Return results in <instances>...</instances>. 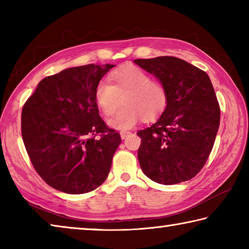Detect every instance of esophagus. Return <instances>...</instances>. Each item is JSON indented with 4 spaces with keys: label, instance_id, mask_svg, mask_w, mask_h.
Here are the masks:
<instances>
[{
    "label": "esophagus",
    "instance_id": "1",
    "mask_svg": "<svg viewBox=\"0 0 249 249\" xmlns=\"http://www.w3.org/2000/svg\"><path fill=\"white\" fill-rule=\"evenodd\" d=\"M121 134V138L122 140H124V138H126L128 136V135L130 134V132H127V130H122V132L120 133Z\"/></svg>",
    "mask_w": 249,
    "mask_h": 249
}]
</instances>
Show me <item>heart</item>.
Returning a JSON list of instances; mask_svg holds the SVG:
<instances>
[{
    "label": "heart",
    "instance_id": "1",
    "mask_svg": "<svg viewBox=\"0 0 249 249\" xmlns=\"http://www.w3.org/2000/svg\"><path fill=\"white\" fill-rule=\"evenodd\" d=\"M95 102L104 115L116 111L122 99V107L108 121L116 129H128L142 119L153 122L166 111L169 95L166 86L151 79L138 67H121L109 74V83L100 82L95 89Z\"/></svg>",
    "mask_w": 249,
    "mask_h": 249
}]
</instances>
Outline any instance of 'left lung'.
<instances>
[{
	"label": "left lung",
	"instance_id": "1",
	"mask_svg": "<svg viewBox=\"0 0 249 249\" xmlns=\"http://www.w3.org/2000/svg\"><path fill=\"white\" fill-rule=\"evenodd\" d=\"M134 62L165 84L169 95L159 120L137 133L142 170L166 185L190 180L205 165L220 126V105L209 75L176 57Z\"/></svg>",
	"mask_w": 249,
	"mask_h": 249
}]
</instances>
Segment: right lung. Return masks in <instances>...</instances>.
<instances>
[{
	"label": "right lung",
	"instance_id": "obj_1",
	"mask_svg": "<svg viewBox=\"0 0 249 249\" xmlns=\"http://www.w3.org/2000/svg\"><path fill=\"white\" fill-rule=\"evenodd\" d=\"M113 67L91 64L49 75L24 104L25 148L37 174L56 190L82 195L107 178L122 140L100 117L94 93Z\"/></svg>",
	"mask_w": 249,
	"mask_h": 249
}]
</instances>
